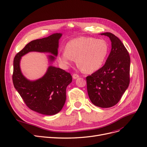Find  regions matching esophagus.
<instances>
[{"mask_svg": "<svg viewBox=\"0 0 147 147\" xmlns=\"http://www.w3.org/2000/svg\"><path fill=\"white\" fill-rule=\"evenodd\" d=\"M79 77H80L79 75H78L76 74H74L72 75V78H73L74 79H76V78H79Z\"/></svg>", "mask_w": 147, "mask_h": 147, "instance_id": "esophagus-1", "label": "esophagus"}]
</instances>
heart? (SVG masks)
<instances>
[{
    "instance_id": "1",
    "label": "heart",
    "mask_w": 147,
    "mask_h": 147,
    "mask_svg": "<svg viewBox=\"0 0 147 147\" xmlns=\"http://www.w3.org/2000/svg\"><path fill=\"white\" fill-rule=\"evenodd\" d=\"M109 51V45L104 39L80 37L66 43L65 51L59 53L57 60L63 67L67 68L76 59L84 72L91 73L103 66Z\"/></svg>"
}]
</instances>
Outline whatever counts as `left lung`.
Listing matches in <instances>:
<instances>
[{
    "label": "left lung",
    "mask_w": 147,
    "mask_h": 147,
    "mask_svg": "<svg viewBox=\"0 0 147 147\" xmlns=\"http://www.w3.org/2000/svg\"><path fill=\"white\" fill-rule=\"evenodd\" d=\"M111 42V50L102 67L86 77L87 91L92 104L101 108L113 107L121 99L130 82L129 53L122 41L110 32L101 34Z\"/></svg>",
    "instance_id": "8db88e82"
}]
</instances>
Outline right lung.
Segmentation results:
<instances>
[{"instance_id": "right-lung-1", "label": "right lung", "mask_w": 147, "mask_h": 147, "mask_svg": "<svg viewBox=\"0 0 147 147\" xmlns=\"http://www.w3.org/2000/svg\"><path fill=\"white\" fill-rule=\"evenodd\" d=\"M62 34H53L47 37L31 41L17 53L13 60L12 81L25 105L31 110L45 115H53L62 110L66 101L67 86L72 81L70 73L59 67H49L41 78L30 81L21 72L20 62L22 56L30 51L50 52L57 55L59 40ZM52 61L55 58L50 55Z\"/></svg>"}]
</instances>
